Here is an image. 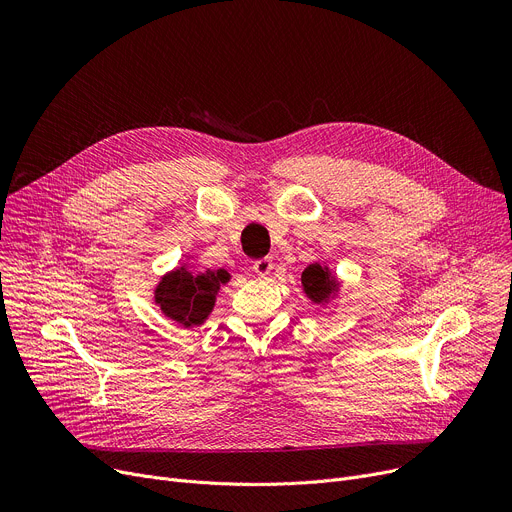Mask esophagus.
<instances>
[{"mask_svg": "<svg viewBox=\"0 0 512 512\" xmlns=\"http://www.w3.org/2000/svg\"><path fill=\"white\" fill-rule=\"evenodd\" d=\"M271 269H274V261H271L269 257H263V259H257L253 263V271L259 276V278H265L271 274Z\"/></svg>", "mask_w": 512, "mask_h": 512, "instance_id": "obj_1", "label": "esophagus"}]
</instances>
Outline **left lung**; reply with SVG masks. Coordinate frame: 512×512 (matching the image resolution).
<instances>
[{
	"instance_id": "8db88e82",
	"label": "left lung",
	"mask_w": 512,
	"mask_h": 512,
	"mask_svg": "<svg viewBox=\"0 0 512 512\" xmlns=\"http://www.w3.org/2000/svg\"><path fill=\"white\" fill-rule=\"evenodd\" d=\"M300 286L306 298L317 306H327L333 298H337L339 292V282L335 274L327 265L321 263H311L302 271Z\"/></svg>"
}]
</instances>
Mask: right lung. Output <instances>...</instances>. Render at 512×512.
Returning a JSON list of instances; mask_svg holds the SVG:
<instances>
[{
	"mask_svg": "<svg viewBox=\"0 0 512 512\" xmlns=\"http://www.w3.org/2000/svg\"><path fill=\"white\" fill-rule=\"evenodd\" d=\"M228 280L226 269H206L193 274L187 265H181L160 278L154 288V302L164 317L191 329L210 317L220 286Z\"/></svg>",
	"mask_w": 512,
	"mask_h": 512,
	"instance_id": "right-lung-1",
	"label": "right lung"
}]
</instances>
